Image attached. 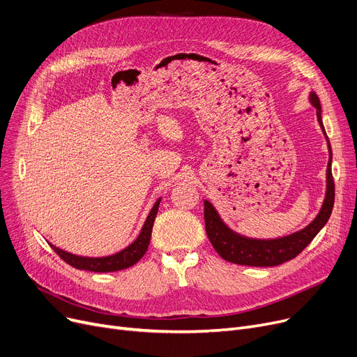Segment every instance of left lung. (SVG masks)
Listing matches in <instances>:
<instances>
[{
	"mask_svg": "<svg viewBox=\"0 0 357 357\" xmlns=\"http://www.w3.org/2000/svg\"><path fill=\"white\" fill-rule=\"evenodd\" d=\"M310 103L317 110V119L319 128L324 133L328 146V164L326 173V197L315 219L305 228L292 232L289 235L279 236V238H251L240 232L234 231L225 220L220 218L219 212L212 203L205 199V224L209 241L220 257L234 264L254 266V267H270L279 266L284 261L295 259L298 254L307 247L314 236L324 228L334 206V180L331 174L333 152L328 137L321 117V101L318 96L311 91Z\"/></svg>",
	"mask_w": 357,
	"mask_h": 357,
	"instance_id": "1",
	"label": "left lung"
}]
</instances>
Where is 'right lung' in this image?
Listing matches in <instances>:
<instances>
[{
	"label": "right lung",
	"mask_w": 357,
	"mask_h": 357,
	"mask_svg": "<svg viewBox=\"0 0 357 357\" xmlns=\"http://www.w3.org/2000/svg\"><path fill=\"white\" fill-rule=\"evenodd\" d=\"M160 202L161 197L157 199L154 203V206L149 211L145 222L142 225L141 232L138 234L137 238H135L128 247L123 250L117 251L112 256H105V257H86V256H77V254L68 252L54 244H50V247L54 248V251L58 254V256L66 261L70 266L79 268V270H87V271H97V273H109V271H119L128 268L133 264H137L142 257L144 254L148 250L149 240H151V232L152 227H154V220L160 208Z\"/></svg>",
	"instance_id": "add662e5"
}]
</instances>
